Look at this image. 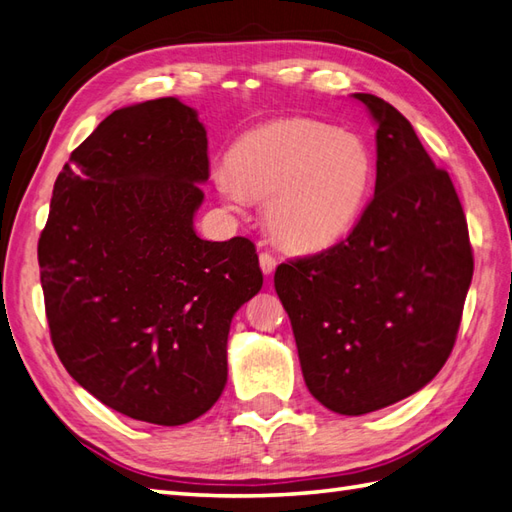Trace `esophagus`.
<instances>
[{
	"instance_id": "esophagus-1",
	"label": "esophagus",
	"mask_w": 512,
	"mask_h": 512,
	"mask_svg": "<svg viewBox=\"0 0 512 512\" xmlns=\"http://www.w3.org/2000/svg\"><path fill=\"white\" fill-rule=\"evenodd\" d=\"M259 266H261V272H264V275H272V272H275V268H277L275 255H270L268 251L259 253Z\"/></svg>"
}]
</instances>
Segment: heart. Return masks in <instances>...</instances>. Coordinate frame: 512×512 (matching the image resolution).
Segmentation results:
<instances>
[{
    "instance_id": "b5f03b06",
    "label": "heart",
    "mask_w": 512,
    "mask_h": 512,
    "mask_svg": "<svg viewBox=\"0 0 512 512\" xmlns=\"http://www.w3.org/2000/svg\"><path fill=\"white\" fill-rule=\"evenodd\" d=\"M373 181L375 154L364 137L305 117L251 128L216 174L220 194L235 205L264 200L268 231L294 253H320L344 240Z\"/></svg>"
}]
</instances>
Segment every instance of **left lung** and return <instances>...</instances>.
Listing matches in <instances>:
<instances>
[{"mask_svg": "<svg viewBox=\"0 0 512 512\" xmlns=\"http://www.w3.org/2000/svg\"><path fill=\"white\" fill-rule=\"evenodd\" d=\"M377 124L375 194L353 231L275 272L301 371L325 408L382 410L430 384L454 349L473 277L467 218L395 106L353 93Z\"/></svg>", "mask_w": 512, "mask_h": 512, "instance_id": "1", "label": "left lung"}]
</instances>
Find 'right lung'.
Returning <instances> with one entry per match:
<instances>
[{
	"mask_svg": "<svg viewBox=\"0 0 512 512\" xmlns=\"http://www.w3.org/2000/svg\"><path fill=\"white\" fill-rule=\"evenodd\" d=\"M207 130L176 98L113 111L71 152L39 240L52 344L104 406L154 425L227 384L233 314L261 290L255 244L200 240Z\"/></svg>",
	"mask_w": 512,
	"mask_h": 512,
	"instance_id": "add662e5",
	"label": "right lung"
}]
</instances>
